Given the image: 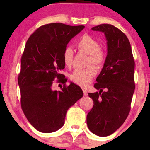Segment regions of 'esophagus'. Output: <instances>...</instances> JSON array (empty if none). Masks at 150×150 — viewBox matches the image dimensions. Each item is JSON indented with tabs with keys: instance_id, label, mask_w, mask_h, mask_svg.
Wrapping results in <instances>:
<instances>
[{
	"instance_id": "esophagus-1",
	"label": "esophagus",
	"mask_w": 150,
	"mask_h": 150,
	"mask_svg": "<svg viewBox=\"0 0 150 150\" xmlns=\"http://www.w3.org/2000/svg\"><path fill=\"white\" fill-rule=\"evenodd\" d=\"M83 94H84V96H87L88 95V93H87V90H86L85 89H83Z\"/></svg>"
}]
</instances>
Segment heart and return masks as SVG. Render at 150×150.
<instances>
[{
	"label": "heart",
	"instance_id": "heart-1",
	"mask_svg": "<svg viewBox=\"0 0 150 150\" xmlns=\"http://www.w3.org/2000/svg\"><path fill=\"white\" fill-rule=\"evenodd\" d=\"M79 51L89 54L88 65L93 63L98 67L103 66L106 61V54L100 48V44L92 37L85 35L76 43ZM74 52L71 48L66 47L63 53V60L65 65L70 67L72 64ZM98 69L95 65H90L83 69H76L70 76L71 81L76 85L86 87L91 83L93 78L97 75Z\"/></svg>",
	"mask_w": 150,
	"mask_h": 150
}]
</instances>
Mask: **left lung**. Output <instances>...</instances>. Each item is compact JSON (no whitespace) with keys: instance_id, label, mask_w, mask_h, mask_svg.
Listing matches in <instances>:
<instances>
[{"instance_id":"8db88e82","label":"left lung","mask_w":150,"mask_h":150,"mask_svg":"<svg viewBox=\"0 0 150 150\" xmlns=\"http://www.w3.org/2000/svg\"><path fill=\"white\" fill-rule=\"evenodd\" d=\"M91 29L104 33L108 52L94 85L100 91L88 94L93 106L87 114V124L94 134L106 137L124 124L130 112L135 89L134 60L130 43L122 30L107 24Z\"/></svg>"}]
</instances>
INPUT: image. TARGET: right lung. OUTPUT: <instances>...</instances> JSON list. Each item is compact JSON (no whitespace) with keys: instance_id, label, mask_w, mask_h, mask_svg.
I'll use <instances>...</instances> for the list:
<instances>
[{"instance_id":"obj_1","label":"right lung","mask_w":150,"mask_h":150,"mask_svg":"<svg viewBox=\"0 0 150 150\" xmlns=\"http://www.w3.org/2000/svg\"><path fill=\"white\" fill-rule=\"evenodd\" d=\"M85 26L51 23L39 27L28 39L21 58L18 78L20 104L24 115L36 130L44 133L63 126L67 110L83 96L81 88L67 82L60 70L65 68L63 53L71 38ZM55 79L63 83L61 91H54Z\"/></svg>"}]
</instances>
